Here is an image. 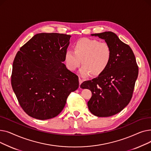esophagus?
Segmentation results:
<instances>
[{
  "instance_id": "obj_1",
  "label": "esophagus",
  "mask_w": 151,
  "mask_h": 151,
  "mask_svg": "<svg viewBox=\"0 0 151 151\" xmlns=\"http://www.w3.org/2000/svg\"><path fill=\"white\" fill-rule=\"evenodd\" d=\"M83 80H82V79L81 78H79V83H80V85L81 84V83H83Z\"/></svg>"
}]
</instances>
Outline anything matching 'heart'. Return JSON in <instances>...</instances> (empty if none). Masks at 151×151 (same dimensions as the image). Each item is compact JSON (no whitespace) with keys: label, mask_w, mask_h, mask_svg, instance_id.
I'll use <instances>...</instances> for the list:
<instances>
[{"label":"heart","mask_w":151,"mask_h":151,"mask_svg":"<svg viewBox=\"0 0 151 151\" xmlns=\"http://www.w3.org/2000/svg\"><path fill=\"white\" fill-rule=\"evenodd\" d=\"M73 51H67L64 54L66 67L75 71L80 67L82 76L90 74L99 76L107 69L112 58V50L105 42L98 40L83 38L78 40L73 45Z\"/></svg>","instance_id":"obj_1"}]
</instances>
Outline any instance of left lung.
Segmentation results:
<instances>
[{
    "instance_id": "8db88e82",
    "label": "left lung",
    "mask_w": 151,
    "mask_h": 151,
    "mask_svg": "<svg viewBox=\"0 0 151 151\" xmlns=\"http://www.w3.org/2000/svg\"><path fill=\"white\" fill-rule=\"evenodd\" d=\"M105 40L112 50V58L107 69L98 77L85 81L80 87L90 89L88 102L92 114L109 117L121 111L131 100L138 75V67L131 47L112 32L92 34Z\"/></svg>"
}]
</instances>
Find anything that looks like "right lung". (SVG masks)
Segmentation results:
<instances>
[{"label":"right lung","mask_w":151,"mask_h":151,"mask_svg":"<svg viewBox=\"0 0 151 151\" xmlns=\"http://www.w3.org/2000/svg\"><path fill=\"white\" fill-rule=\"evenodd\" d=\"M70 37L38 34L16 55L12 86L21 107L29 116L40 120L57 116L70 93L78 88V76L62 63Z\"/></svg>","instance_id":"obj_1"}]
</instances>
